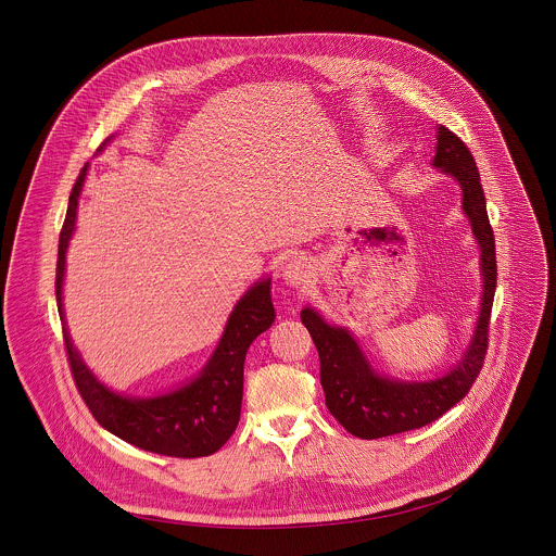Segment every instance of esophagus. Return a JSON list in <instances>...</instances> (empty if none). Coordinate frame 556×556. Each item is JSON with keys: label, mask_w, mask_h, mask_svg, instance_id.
I'll list each match as a JSON object with an SVG mask.
<instances>
[{"label": "esophagus", "mask_w": 556, "mask_h": 556, "mask_svg": "<svg viewBox=\"0 0 556 556\" xmlns=\"http://www.w3.org/2000/svg\"><path fill=\"white\" fill-rule=\"evenodd\" d=\"M282 278L289 287H304L311 282L313 278V269H311V263L302 256H295L291 258L287 265H285V271H282Z\"/></svg>", "instance_id": "34e87169"}]
</instances>
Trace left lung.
Returning <instances> with one entry per match:
<instances>
[{"label": "left lung", "instance_id": "left-lung-1", "mask_svg": "<svg viewBox=\"0 0 556 556\" xmlns=\"http://www.w3.org/2000/svg\"><path fill=\"white\" fill-rule=\"evenodd\" d=\"M434 166L454 175L463 188V207L481 245L483 298L476 336L463 362L450 375L428 383H400L375 375L346 329L331 327L315 311H302L320 359V386L329 413L359 439H381L432 424L467 396L488 353V327L496 289L494 233L485 212L476 159L450 128L437 135Z\"/></svg>", "mask_w": 556, "mask_h": 556}]
</instances>
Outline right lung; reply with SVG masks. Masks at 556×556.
<instances>
[{"mask_svg":"<svg viewBox=\"0 0 556 556\" xmlns=\"http://www.w3.org/2000/svg\"><path fill=\"white\" fill-rule=\"evenodd\" d=\"M87 164L80 168L71 192L66 220L60 233L55 295L62 315V282L66 248L75 231L77 203ZM276 311L271 304L269 280L256 282L236 306L223 340L210 364L190 386L166 396L124 397L113 394L80 362L64 327V342L71 372L93 419L135 447L173 458H199L218 452L236 432L243 394V359L252 340L271 327Z\"/></svg>","mask_w":556,"mask_h":556,"instance_id":"obj_1","label":"right lung"}]
</instances>
